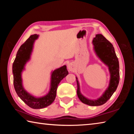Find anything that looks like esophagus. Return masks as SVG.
Listing matches in <instances>:
<instances>
[{
  "mask_svg": "<svg viewBox=\"0 0 134 134\" xmlns=\"http://www.w3.org/2000/svg\"><path fill=\"white\" fill-rule=\"evenodd\" d=\"M67 68H68V69H69L70 71H73L74 70V65L72 64V63H70V64H68Z\"/></svg>",
  "mask_w": 134,
  "mask_h": 134,
  "instance_id": "obj_1",
  "label": "esophagus"
}]
</instances>
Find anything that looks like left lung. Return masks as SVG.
Returning <instances> with one entry per match:
<instances>
[{"label":"left lung","instance_id":"8db88e82","mask_svg":"<svg viewBox=\"0 0 134 134\" xmlns=\"http://www.w3.org/2000/svg\"><path fill=\"white\" fill-rule=\"evenodd\" d=\"M92 43L94 51L97 57L108 67L110 72L109 84L108 87L99 98L91 100L81 94L78 79L76 77L77 85V94L82 103L89 106H96L105 103L112 96L113 93L116 91L119 81V65L113 45L102 35H96V37L93 40Z\"/></svg>","mask_w":134,"mask_h":134}]
</instances>
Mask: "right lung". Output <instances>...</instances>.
Listing matches in <instances>:
<instances>
[{"label": "right lung", "instance_id": "1", "mask_svg": "<svg viewBox=\"0 0 134 134\" xmlns=\"http://www.w3.org/2000/svg\"><path fill=\"white\" fill-rule=\"evenodd\" d=\"M38 37L39 35L37 34L31 35L20 47L12 65L13 85L15 91L22 100L32 109H42L50 105L55 100L59 83L69 74L65 65L52 71L50 89L48 93L44 96L35 97L24 89L22 84V72L25 70L26 63L30 60L34 44Z\"/></svg>", "mask_w": 134, "mask_h": 134}]
</instances>
